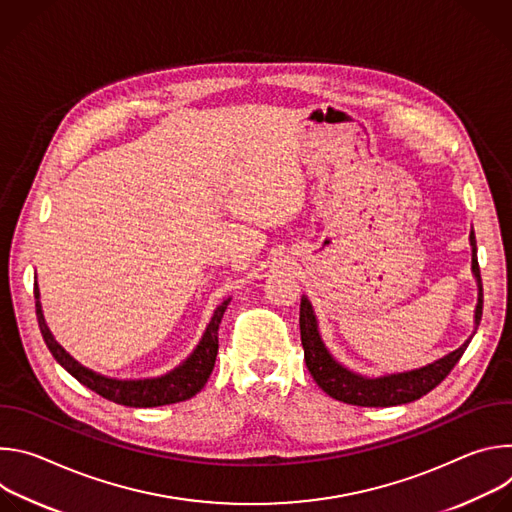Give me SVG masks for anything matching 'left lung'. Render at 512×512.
Segmentation results:
<instances>
[{
  "label": "left lung",
  "instance_id": "left-lung-1",
  "mask_svg": "<svg viewBox=\"0 0 512 512\" xmlns=\"http://www.w3.org/2000/svg\"><path fill=\"white\" fill-rule=\"evenodd\" d=\"M470 245H472V273L478 281V304L474 312V324H476L474 328H478L482 318V279H480L474 231L470 233ZM300 332H302L306 367L314 377V381L318 383V387L336 401H342L348 405H360V407H393V405L411 403L427 395L431 389H435L450 375V371L456 367V362L462 358L464 350L472 340L468 338L454 352L446 354L440 360H433L431 364H425L421 369L369 379L348 371L328 352L318 330L314 308L306 296L302 298V304H300Z\"/></svg>",
  "mask_w": 512,
  "mask_h": 512
}]
</instances>
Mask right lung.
<instances>
[{
    "label": "right lung",
    "mask_w": 512,
    "mask_h": 512,
    "mask_svg": "<svg viewBox=\"0 0 512 512\" xmlns=\"http://www.w3.org/2000/svg\"><path fill=\"white\" fill-rule=\"evenodd\" d=\"M36 296V316H38V326L42 332V338L56 358L60 367H64L72 377H75L79 383L95 391L97 395L105 397L107 401L127 405V407H160V405H172L186 401L194 397L208 381L212 369H214V360L218 352V324L223 320V314L229 306L231 300H225L221 306H218L210 318V324L206 326V332L194 352L176 367L174 371L156 377V379H137V381H119V379H109L103 377L83 364H79L75 358H72L50 334L42 306H40V294L38 287L34 289Z\"/></svg>",
    "instance_id": "add662e5"
}]
</instances>
